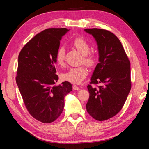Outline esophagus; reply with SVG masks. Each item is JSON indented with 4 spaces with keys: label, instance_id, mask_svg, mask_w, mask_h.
I'll return each instance as SVG.
<instances>
[{
    "label": "esophagus",
    "instance_id": "obj_1",
    "mask_svg": "<svg viewBox=\"0 0 149 149\" xmlns=\"http://www.w3.org/2000/svg\"><path fill=\"white\" fill-rule=\"evenodd\" d=\"M73 89H74V90H79L80 89V88L78 86H76V85H74L73 86Z\"/></svg>",
    "mask_w": 149,
    "mask_h": 149
}]
</instances>
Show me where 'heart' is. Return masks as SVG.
<instances>
[{
    "mask_svg": "<svg viewBox=\"0 0 149 149\" xmlns=\"http://www.w3.org/2000/svg\"><path fill=\"white\" fill-rule=\"evenodd\" d=\"M72 45L83 55V62L88 66H93L96 62V56L93 52H89L90 47L88 42L82 37H78L72 41ZM65 60V49L61 47L56 53V61L58 65H64ZM88 70L84 66L70 68L63 73L64 79L74 84H79L88 75Z\"/></svg>",
    "mask_w": 149,
    "mask_h": 149,
    "instance_id": "heart-1",
    "label": "heart"
}]
</instances>
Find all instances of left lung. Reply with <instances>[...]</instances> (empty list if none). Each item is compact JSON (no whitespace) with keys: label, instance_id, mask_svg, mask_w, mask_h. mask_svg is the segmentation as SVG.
<instances>
[{"label":"left lung","instance_id":"8db88e82","mask_svg":"<svg viewBox=\"0 0 149 149\" xmlns=\"http://www.w3.org/2000/svg\"><path fill=\"white\" fill-rule=\"evenodd\" d=\"M96 40L99 52L90 84L102 83L97 88L88 84L89 98L87 112L100 121L116 116L123 108L131 88L130 64L119 38L111 31L101 29H86Z\"/></svg>","mask_w":149,"mask_h":149}]
</instances>
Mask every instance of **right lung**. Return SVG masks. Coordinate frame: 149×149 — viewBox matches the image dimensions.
Here are the masks:
<instances>
[{
    "label": "right lung",
    "instance_id": "add662e5",
    "mask_svg": "<svg viewBox=\"0 0 149 149\" xmlns=\"http://www.w3.org/2000/svg\"><path fill=\"white\" fill-rule=\"evenodd\" d=\"M66 28L48 29L36 35L20 51L16 83L30 115L43 123L55 121L63 111L64 97L72 91L68 81L58 86L56 53Z\"/></svg>",
    "mask_w": 149,
    "mask_h": 149
}]
</instances>
